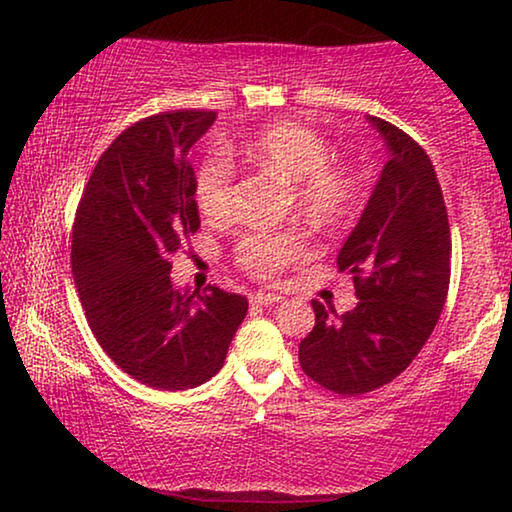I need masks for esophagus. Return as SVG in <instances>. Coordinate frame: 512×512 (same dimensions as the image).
<instances>
[{"mask_svg":"<svg viewBox=\"0 0 512 512\" xmlns=\"http://www.w3.org/2000/svg\"><path fill=\"white\" fill-rule=\"evenodd\" d=\"M282 296H277V293H254L251 296V305L254 307H270V305H277Z\"/></svg>","mask_w":512,"mask_h":512,"instance_id":"obj_1","label":"esophagus"}]
</instances>
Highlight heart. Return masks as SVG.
<instances>
[{
    "mask_svg": "<svg viewBox=\"0 0 512 512\" xmlns=\"http://www.w3.org/2000/svg\"><path fill=\"white\" fill-rule=\"evenodd\" d=\"M251 163L268 167L296 184V202L319 221H335L347 212L354 184L340 167L331 165V146L319 132L300 123H277L244 144ZM233 163L223 151H212L195 174V200L209 219H226L233 212ZM307 242L298 230L249 233L235 247L244 270L258 277L277 275L284 265L303 258Z\"/></svg>",
    "mask_w": 512,
    "mask_h": 512,
    "instance_id": "obj_1",
    "label": "heart"
}]
</instances>
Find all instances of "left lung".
<instances>
[{
  "mask_svg": "<svg viewBox=\"0 0 512 512\" xmlns=\"http://www.w3.org/2000/svg\"><path fill=\"white\" fill-rule=\"evenodd\" d=\"M368 123L389 160L338 254L359 303L335 314L312 300L317 321L298 347L305 375L342 396L401 375L436 328L450 289V221L431 158L396 125L375 116Z\"/></svg>",
  "mask_w": 512,
  "mask_h": 512,
  "instance_id": "left-lung-1",
  "label": "left lung"
}]
</instances>
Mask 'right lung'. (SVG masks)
<instances>
[{
    "mask_svg": "<svg viewBox=\"0 0 512 512\" xmlns=\"http://www.w3.org/2000/svg\"><path fill=\"white\" fill-rule=\"evenodd\" d=\"M214 111H174L121 132L76 209L72 272L90 331L109 359L153 389L200 387L223 368L247 317L244 296L177 289L172 256L200 228L188 151Z\"/></svg>",
    "mask_w": 512,
    "mask_h": 512,
    "instance_id": "right-lung-1",
    "label": "right lung"
}]
</instances>
